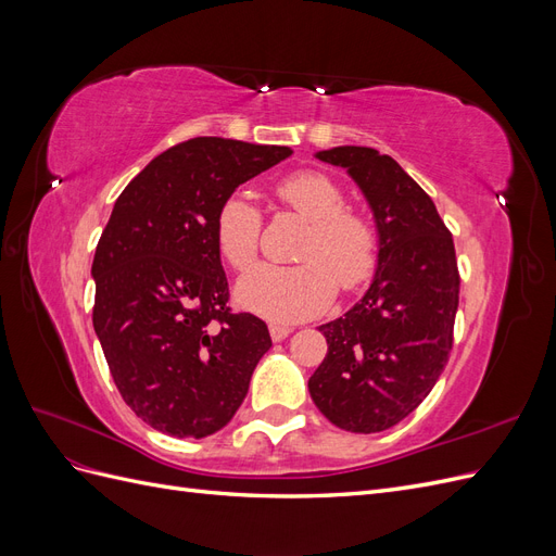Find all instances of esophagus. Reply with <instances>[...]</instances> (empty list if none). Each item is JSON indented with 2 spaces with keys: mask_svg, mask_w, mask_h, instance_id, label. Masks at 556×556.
Instances as JSON below:
<instances>
[{
  "mask_svg": "<svg viewBox=\"0 0 556 556\" xmlns=\"http://www.w3.org/2000/svg\"><path fill=\"white\" fill-rule=\"evenodd\" d=\"M268 333H271V341H285L288 339V336L292 333V329L290 327H282V325H271L268 327Z\"/></svg>",
  "mask_w": 556,
  "mask_h": 556,
  "instance_id": "34e87169",
  "label": "esophagus"
}]
</instances>
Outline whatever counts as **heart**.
Wrapping results in <instances>:
<instances>
[{
    "instance_id": "b5f03b06",
    "label": "heart",
    "mask_w": 556,
    "mask_h": 556,
    "mask_svg": "<svg viewBox=\"0 0 556 556\" xmlns=\"http://www.w3.org/2000/svg\"><path fill=\"white\" fill-rule=\"evenodd\" d=\"M282 208L308 227L294 252V266L264 264L241 278L237 299L243 308L271 323H299L323 313L336 285L343 292L362 288L378 268L380 237L374 220L345 206V190L331 176L304 169L274 185ZM262 213L243 192H231L215 211L213 237L223 260L245 271L257 260Z\"/></svg>"
}]
</instances>
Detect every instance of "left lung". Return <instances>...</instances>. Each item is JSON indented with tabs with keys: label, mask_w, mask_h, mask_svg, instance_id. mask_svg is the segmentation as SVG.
Wrapping results in <instances>:
<instances>
[{
	"label": "left lung",
	"mask_w": 556,
	"mask_h": 556,
	"mask_svg": "<svg viewBox=\"0 0 556 556\" xmlns=\"http://www.w3.org/2000/svg\"><path fill=\"white\" fill-rule=\"evenodd\" d=\"M315 157L343 166L359 185L380 252L371 288L343 317L319 327L329 350L308 392L331 425L376 433L408 417L443 374L459 306L457 257L431 197L396 160L364 146Z\"/></svg>",
	"instance_id": "8db88e82"
}]
</instances>
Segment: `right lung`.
Masks as SVG:
<instances>
[{"instance_id": "add662e5", "label": "right lung", "mask_w": 556, "mask_h": 556, "mask_svg": "<svg viewBox=\"0 0 556 556\" xmlns=\"http://www.w3.org/2000/svg\"><path fill=\"white\" fill-rule=\"evenodd\" d=\"M288 146L197 137L164 150L117 197L97 243L92 325L127 406L176 439L220 431L271 336L231 313L213 220Z\"/></svg>"}]
</instances>
